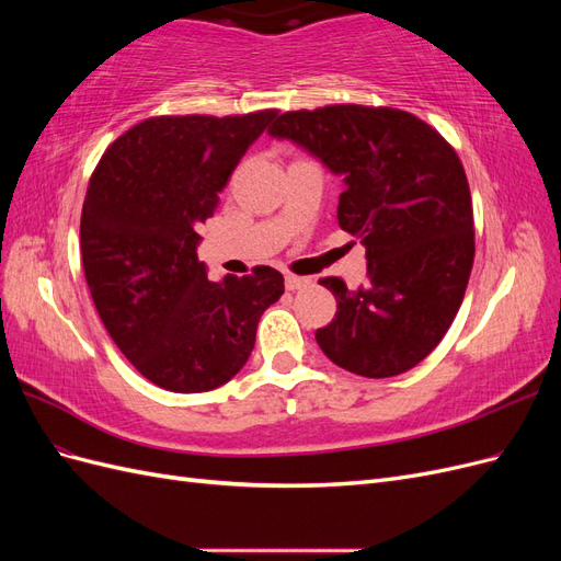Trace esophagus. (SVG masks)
Masks as SVG:
<instances>
[{"label":"esophagus","mask_w":561,"mask_h":561,"mask_svg":"<svg viewBox=\"0 0 561 561\" xmlns=\"http://www.w3.org/2000/svg\"><path fill=\"white\" fill-rule=\"evenodd\" d=\"M309 285H311V278H307V276H295V274L285 276L287 290H301V287H309Z\"/></svg>","instance_id":"34e87169"}]
</instances>
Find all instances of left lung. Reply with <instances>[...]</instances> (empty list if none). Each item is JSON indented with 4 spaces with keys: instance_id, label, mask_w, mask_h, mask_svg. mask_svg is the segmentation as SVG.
<instances>
[{
    "instance_id": "obj_1",
    "label": "left lung",
    "mask_w": 561,
    "mask_h": 561,
    "mask_svg": "<svg viewBox=\"0 0 561 561\" xmlns=\"http://www.w3.org/2000/svg\"><path fill=\"white\" fill-rule=\"evenodd\" d=\"M344 178L339 227L365 245L367 285L320 278L336 297L316 332L328 358L367 379L398 377L443 342L474 260L470 186L454 147L396 107L328 105L280 114L268 130Z\"/></svg>"
}]
</instances>
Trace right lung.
Here are the masks:
<instances>
[{"label":"right lung","mask_w":561,"mask_h":561,"mask_svg":"<svg viewBox=\"0 0 561 561\" xmlns=\"http://www.w3.org/2000/svg\"><path fill=\"white\" fill-rule=\"evenodd\" d=\"M276 110L151 116L107 147L81 208L83 276L105 330L145 379L173 393L227 383L254 348L283 276L210 280L198 225Z\"/></svg>","instance_id":"obj_1"}]
</instances>
